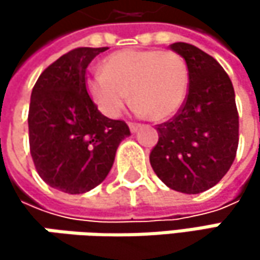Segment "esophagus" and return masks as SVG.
<instances>
[{"mask_svg": "<svg viewBox=\"0 0 260 260\" xmlns=\"http://www.w3.org/2000/svg\"><path fill=\"white\" fill-rule=\"evenodd\" d=\"M129 129L131 132H137V131L140 129V125L138 123H129Z\"/></svg>", "mask_w": 260, "mask_h": 260, "instance_id": "34e87169", "label": "esophagus"}]
</instances>
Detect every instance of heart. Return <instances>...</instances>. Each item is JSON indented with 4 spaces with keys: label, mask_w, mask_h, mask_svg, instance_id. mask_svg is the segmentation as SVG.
Returning <instances> with one entry per match:
<instances>
[{
    "label": "heart",
    "mask_w": 260,
    "mask_h": 260,
    "mask_svg": "<svg viewBox=\"0 0 260 260\" xmlns=\"http://www.w3.org/2000/svg\"><path fill=\"white\" fill-rule=\"evenodd\" d=\"M102 74L87 79V90L102 114L120 116L129 101L150 120L172 117L188 90V66L179 54L158 49H122L101 64Z\"/></svg>",
    "instance_id": "obj_1"
}]
</instances>
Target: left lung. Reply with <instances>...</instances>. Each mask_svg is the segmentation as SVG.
Segmentation results:
<instances>
[{
	"instance_id": "obj_1",
	"label": "left lung",
	"mask_w": 260,
	"mask_h": 260,
	"mask_svg": "<svg viewBox=\"0 0 260 260\" xmlns=\"http://www.w3.org/2000/svg\"><path fill=\"white\" fill-rule=\"evenodd\" d=\"M170 49L188 66L189 88L179 113L158 125L150 166L169 188L199 194L221 181L234 162L239 140L235 90L209 54L183 42Z\"/></svg>"
}]
</instances>
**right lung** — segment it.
I'll list each match as a JSON object with an SVG mask.
<instances>
[{
    "label": "right lung",
    "mask_w": 260,
    "mask_h": 260,
    "mask_svg": "<svg viewBox=\"0 0 260 260\" xmlns=\"http://www.w3.org/2000/svg\"><path fill=\"white\" fill-rule=\"evenodd\" d=\"M107 48H77L48 66L31 91L29 152L39 176L68 194H82L108 176L123 120L105 117L85 87L90 61Z\"/></svg>",
    "instance_id": "obj_1"
}]
</instances>
